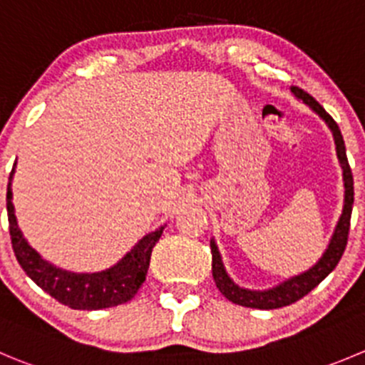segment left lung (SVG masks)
<instances>
[{"label": "left lung", "mask_w": 365, "mask_h": 365, "mask_svg": "<svg viewBox=\"0 0 365 365\" xmlns=\"http://www.w3.org/2000/svg\"><path fill=\"white\" fill-rule=\"evenodd\" d=\"M292 93L299 100H303L308 107L315 110L322 120L328 123V127L331 128L333 138H335L336 145V155H339V161L342 166V175H344V210H342L341 218H339V224H336L335 232H333L331 240H329L328 249L322 255V258L315 263L312 269H308L307 272L299 274V276H294L290 279L283 281L281 284L274 287L269 290H247L238 287L231 277L227 276L224 269V263H222L220 252H218L217 244L215 240H211V270H213V279L217 283V289L220 290L222 296L227 297L231 303L240 304V307L247 308H258V310H274V308L289 307V304L296 303L301 297L307 296L308 292L317 287L329 272L336 267V263L341 262L342 255H344V249L348 245V235H349V220H351V211H353V200H355V192H353V173L349 168L348 155H346V147L344 140H342L341 128L336 125V121L329 116L324 110V107L310 96L308 93H304L303 89L292 88Z\"/></svg>", "instance_id": "1"}]
</instances>
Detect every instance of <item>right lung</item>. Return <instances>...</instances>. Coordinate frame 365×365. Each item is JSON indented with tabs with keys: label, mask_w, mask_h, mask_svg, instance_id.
<instances>
[{
	"label": "right lung",
	"mask_w": 365,
	"mask_h": 365,
	"mask_svg": "<svg viewBox=\"0 0 365 365\" xmlns=\"http://www.w3.org/2000/svg\"><path fill=\"white\" fill-rule=\"evenodd\" d=\"M12 175L14 170L10 172L9 180H12ZM6 211H9L12 249L26 276L32 277L44 292L55 297L58 303L75 310H100V308L118 307L133 299L143 284L150 265L152 249L159 242L165 229V225H161L155 231L148 232L147 237L134 245L133 251L127 252L110 269L93 274H76L51 265L50 262L43 259L36 249L30 247L14 215L10 182L6 188Z\"/></svg>",
	"instance_id": "1"
}]
</instances>
